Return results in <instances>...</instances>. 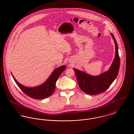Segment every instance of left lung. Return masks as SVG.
Returning a JSON list of instances; mask_svg holds the SVG:
<instances>
[{
	"label": "left lung",
	"instance_id": "1",
	"mask_svg": "<svg viewBox=\"0 0 134 134\" xmlns=\"http://www.w3.org/2000/svg\"><path fill=\"white\" fill-rule=\"evenodd\" d=\"M115 44V56L108 71L98 76H92L86 73L74 69L79 87L83 92L89 95H95L104 92L117 77L120 67L118 47L113 35L111 33Z\"/></svg>",
	"mask_w": 134,
	"mask_h": 134
}]
</instances>
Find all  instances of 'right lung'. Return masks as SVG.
I'll list each match as a JSON object with an SVG mask.
<instances>
[{"mask_svg": "<svg viewBox=\"0 0 134 134\" xmlns=\"http://www.w3.org/2000/svg\"><path fill=\"white\" fill-rule=\"evenodd\" d=\"M65 68V66H62L55 69L45 82L38 87L34 88H27L21 85L15 80L13 75L12 76L22 92L32 98L41 99L50 96L53 93L55 88L56 82Z\"/></svg>", "mask_w": 134, "mask_h": 134, "instance_id": "add662e5", "label": "right lung"}]
</instances>
